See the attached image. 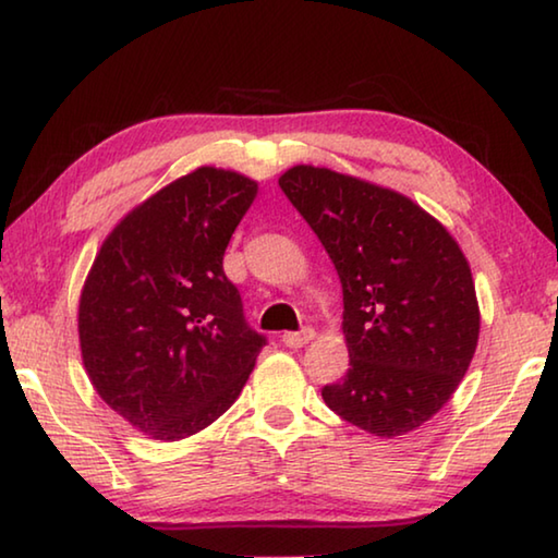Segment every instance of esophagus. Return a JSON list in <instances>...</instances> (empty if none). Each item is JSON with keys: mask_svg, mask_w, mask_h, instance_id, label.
Wrapping results in <instances>:
<instances>
[{"mask_svg": "<svg viewBox=\"0 0 558 558\" xmlns=\"http://www.w3.org/2000/svg\"><path fill=\"white\" fill-rule=\"evenodd\" d=\"M313 337H315L313 327H302V329H298V332L282 335V344L290 347V349H300V347H305Z\"/></svg>", "mask_w": 558, "mask_h": 558, "instance_id": "1", "label": "esophagus"}]
</instances>
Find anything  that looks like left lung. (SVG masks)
Wrapping results in <instances>:
<instances>
[{
    "instance_id": "obj_1",
    "label": "left lung",
    "mask_w": 558,
    "mask_h": 558,
    "mask_svg": "<svg viewBox=\"0 0 558 558\" xmlns=\"http://www.w3.org/2000/svg\"><path fill=\"white\" fill-rule=\"evenodd\" d=\"M278 184L342 280L349 369L325 386V403L381 438L418 428L448 403L477 347L465 256L433 216L391 189L307 165Z\"/></svg>"
}]
</instances>
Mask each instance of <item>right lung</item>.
I'll use <instances>...</instances> for the list:
<instances>
[{"mask_svg":"<svg viewBox=\"0 0 558 558\" xmlns=\"http://www.w3.org/2000/svg\"><path fill=\"white\" fill-rule=\"evenodd\" d=\"M258 184L202 167L130 211L78 307L83 364L112 411L155 440L194 436L239 399L266 347L223 272Z\"/></svg>","mask_w":558,"mask_h":558,"instance_id":"obj_1","label":"right lung"}]
</instances>
